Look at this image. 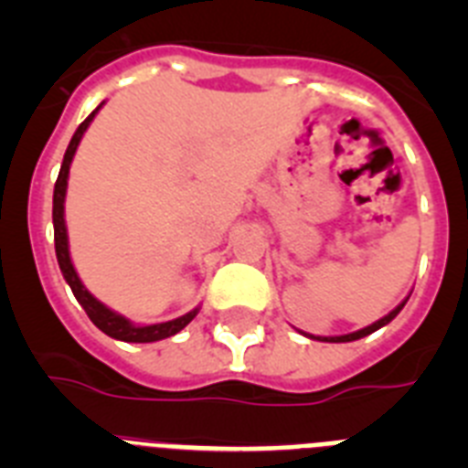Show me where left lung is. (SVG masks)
Returning a JSON list of instances; mask_svg holds the SVG:
<instances>
[{
	"instance_id": "left-lung-1",
	"label": "left lung",
	"mask_w": 468,
	"mask_h": 468,
	"mask_svg": "<svg viewBox=\"0 0 468 468\" xmlns=\"http://www.w3.org/2000/svg\"><path fill=\"white\" fill-rule=\"evenodd\" d=\"M405 302H408V300H403V302H400V304H399V307L394 309V312H388L387 316H384V318H379V321H375L373 325H367V328H363V330H356V333H349V335H337V337H314V335H307V337H312V340H321V342H354V340H361V337H366V335L375 333V330H379V328H382V325L391 324V321H394V318L399 316V312H400V309L405 307Z\"/></svg>"
}]
</instances>
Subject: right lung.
Segmentation results:
<instances>
[{"label": "right lung", "mask_w": 468, "mask_h": 468, "mask_svg": "<svg viewBox=\"0 0 468 468\" xmlns=\"http://www.w3.org/2000/svg\"><path fill=\"white\" fill-rule=\"evenodd\" d=\"M102 105L95 107L89 117L80 123V128L74 131L72 140L68 144V152L63 156V166H60V173H58L56 187H53V239H56V258L58 264H60V271H63L65 281L72 288L74 297L80 300V304L84 307V312L89 314V318L93 321L98 328L105 335L114 337V340L122 342H156V340H166L171 335L180 333L185 325L192 321L198 314V309H192L189 314L180 318H173V321H166V324H154V325H133L122 314L112 312L107 309L102 302L95 300L89 291L84 288V283L80 281L77 271L72 267V260H69V248H68V227H65V192H68V176H69V164H72V156L80 147V140L84 135V131L89 128V123L93 122V117L98 114Z\"/></svg>", "instance_id": "right-lung-1"}]
</instances>
